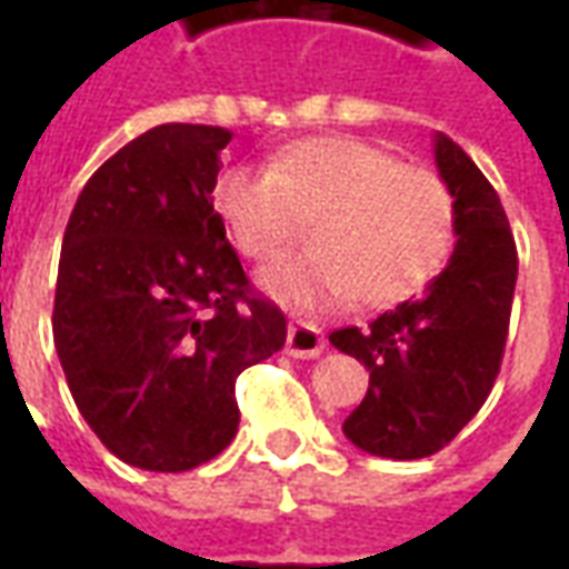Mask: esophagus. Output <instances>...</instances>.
<instances>
[{
	"mask_svg": "<svg viewBox=\"0 0 569 569\" xmlns=\"http://www.w3.org/2000/svg\"><path fill=\"white\" fill-rule=\"evenodd\" d=\"M326 350L322 332L310 322H292L286 332V353L296 359H313Z\"/></svg>",
	"mask_w": 569,
	"mask_h": 569,
	"instance_id": "34e87169",
	"label": "esophagus"
}]
</instances>
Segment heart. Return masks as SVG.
<instances>
[{
	"label": "heart",
	"mask_w": 569,
	"mask_h": 569,
	"mask_svg": "<svg viewBox=\"0 0 569 569\" xmlns=\"http://www.w3.org/2000/svg\"><path fill=\"white\" fill-rule=\"evenodd\" d=\"M212 207L240 256L273 259L310 220L308 252L283 256L259 286L296 310L396 305L439 273L453 243V198L441 176L353 137L301 140L264 167L231 163Z\"/></svg>",
	"instance_id": "obj_1"
}]
</instances>
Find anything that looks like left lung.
<instances>
[{
  "mask_svg": "<svg viewBox=\"0 0 569 569\" xmlns=\"http://www.w3.org/2000/svg\"><path fill=\"white\" fill-rule=\"evenodd\" d=\"M453 198V252L423 296L387 310L369 329L329 335L369 369V393L345 420L362 451L420 460L441 451L485 406L500 371L518 252L500 194L445 133L432 137Z\"/></svg>",
  "mask_w": 569,
  "mask_h": 569,
  "instance_id": "left-lung-1",
  "label": "left lung"
}]
</instances>
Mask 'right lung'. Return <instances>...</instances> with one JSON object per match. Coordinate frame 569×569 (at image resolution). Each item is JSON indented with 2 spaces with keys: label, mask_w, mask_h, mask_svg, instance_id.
I'll use <instances>...</instances> for the list:
<instances>
[{
  "label": "right lung",
  "mask_w": 569,
  "mask_h": 569,
  "mask_svg": "<svg viewBox=\"0 0 569 569\" xmlns=\"http://www.w3.org/2000/svg\"><path fill=\"white\" fill-rule=\"evenodd\" d=\"M231 130L158 124L88 179L69 216L54 347L118 460L186 472L237 436V375L286 345L212 210Z\"/></svg>",
  "instance_id": "1"
}]
</instances>
